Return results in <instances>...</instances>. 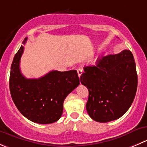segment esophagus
I'll return each instance as SVG.
<instances>
[{
  "mask_svg": "<svg viewBox=\"0 0 147 147\" xmlns=\"http://www.w3.org/2000/svg\"><path fill=\"white\" fill-rule=\"evenodd\" d=\"M77 73H78V75H79V77L80 78L81 76H82V73H83V70L82 69V68H78L77 69Z\"/></svg>",
  "mask_w": 147,
  "mask_h": 147,
  "instance_id": "esophagus-1",
  "label": "esophagus"
}]
</instances>
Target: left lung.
I'll list each match as a JSON object with an SVG mask.
<instances>
[{"instance_id": "1", "label": "left lung", "mask_w": 147, "mask_h": 147, "mask_svg": "<svg viewBox=\"0 0 147 147\" xmlns=\"http://www.w3.org/2000/svg\"><path fill=\"white\" fill-rule=\"evenodd\" d=\"M81 83L87 87L86 105L91 118L100 123L118 119L129 109L137 89L136 63L130 50L97 60L96 65L86 66Z\"/></svg>"}]
</instances>
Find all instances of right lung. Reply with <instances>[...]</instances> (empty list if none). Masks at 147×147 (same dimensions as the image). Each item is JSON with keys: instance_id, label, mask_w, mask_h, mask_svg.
<instances>
[{"instance_id": "right-lung-1", "label": "right lung", "mask_w": 147, "mask_h": 147, "mask_svg": "<svg viewBox=\"0 0 147 147\" xmlns=\"http://www.w3.org/2000/svg\"><path fill=\"white\" fill-rule=\"evenodd\" d=\"M24 49L21 46L11 68L9 88L12 100L29 121L40 124L56 122L62 115L65 97L80 84L77 71H52L39 79H26L19 68Z\"/></svg>"}]
</instances>
